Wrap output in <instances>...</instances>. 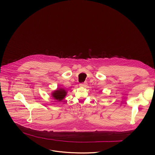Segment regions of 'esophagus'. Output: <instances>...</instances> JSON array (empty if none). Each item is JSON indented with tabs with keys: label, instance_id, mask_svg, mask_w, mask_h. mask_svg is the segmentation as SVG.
<instances>
[{
	"label": "esophagus",
	"instance_id": "34e87169",
	"mask_svg": "<svg viewBox=\"0 0 155 155\" xmlns=\"http://www.w3.org/2000/svg\"><path fill=\"white\" fill-rule=\"evenodd\" d=\"M87 83L86 82H84V83H80V86H85L86 85Z\"/></svg>",
	"mask_w": 155,
	"mask_h": 155
}]
</instances>
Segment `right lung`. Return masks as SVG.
<instances>
[{"label":"right lung","instance_id":"obj_1","mask_svg":"<svg viewBox=\"0 0 155 155\" xmlns=\"http://www.w3.org/2000/svg\"><path fill=\"white\" fill-rule=\"evenodd\" d=\"M66 94H67V92L65 91V90L61 88V89H58L56 91H54L52 93V96L54 99L57 101V102L61 101L64 98Z\"/></svg>","mask_w":155,"mask_h":155}]
</instances>
